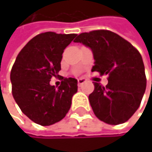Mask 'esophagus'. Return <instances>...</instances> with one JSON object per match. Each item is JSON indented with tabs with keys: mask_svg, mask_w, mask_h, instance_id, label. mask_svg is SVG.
Masks as SVG:
<instances>
[{
	"mask_svg": "<svg viewBox=\"0 0 152 152\" xmlns=\"http://www.w3.org/2000/svg\"><path fill=\"white\" fill-rule=\"evenodd\" d=\"M86 82V80L85 78H78V80H77V83H78V86H82L83 84H85Z\"/></svg>",
	"mask_w": 152,
	"mask_h": 152,
	"instance_id": "esophagus-1",
	"label": "esophagus"
}]
</instances>
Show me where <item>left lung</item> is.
I'll list each match as a JSON object with an SVG mask.
<instances>
[{
	"label": "left lung",
	"instance_id": "obj_1",
	"mask_svg": "<svg viewBox=\"0 0 152 152\" xmlns=\"http://www.w3.org/2000/svg\"><path fill=\"white\" fill-rule=\"evenodd\" d=\"M74 42L92 50V72L108 75L107 85L95 82V89L88 96L96 117L110 125L124 123L139 108L146 89L140 52L127 40L107 30L82 33Z\"/></svg>",
	"mask_w": 152,
	"mask_h": 152
}]
</instances>
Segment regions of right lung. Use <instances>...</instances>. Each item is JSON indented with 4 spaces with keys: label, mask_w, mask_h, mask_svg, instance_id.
I'll list each match as a JSON object with an SVG mask.
<instances>
[{
    "label": "right lung",
    "mask_w": 152,
    "mask_h": 152,
    "mask_svg": "<svg viewBox=\"0 0 152 152\" xmlns=\"http://www.w3.org/2000/svg\"><path fill=\"white\" fill-rule=\"evenodd\" d=\"M77 36L46 32L34 36L17 56L11 71L12 92L24 115L36 124L50 126L66 117L77 80L64 78L57 87L51 78L61 70L62 55Z\"/></svg>",
    "instance_id": "add662e5"
}]
</instances>
